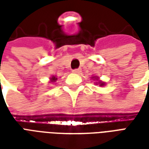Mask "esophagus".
I'll use <instances>...</instances> for the list:
<instances>
[{
  "label": "esophagus",
  "mask_w": 149,
  "mask_h": 149,
  "mask_svg": "<svg viewBox=\"0 0 149 149\" xmlns=\"http://www.w3.org/2000/svg\"><path fill=\"white\" fill-rule=\"evenodd\" d=\"M72 72H73L74 73H80L81 72V68H76V69H73Z\"/></svg>",
  "instance_id": "34e87169"
}]
</instances>
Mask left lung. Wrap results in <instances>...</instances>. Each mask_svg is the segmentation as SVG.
<instances>
[{"label":"left lung","mask_w":149,"mask_h":149,"mask_svg":"<svg viewBox=\"0 0 149 149\" xmlns=\"http://www.w3.org/2000/svg\"><path fill=\"white\" fill-rule=\"evenodd\" d=\"M95 79H96V80H98V78H95ZM97 83H98V84H100V86H103L104 84V82H101V81H99V82H97Z\"/></svg>","instance_id":"1"}]
</instances>
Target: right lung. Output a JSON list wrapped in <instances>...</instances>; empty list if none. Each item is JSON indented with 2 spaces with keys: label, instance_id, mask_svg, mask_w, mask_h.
<instances>
[{
  "label": "right lung",
  "instance_id": "right-lung-1",
  "mask_svg": "<svg viewBox=\"0 0 149 149\" xmlns=\"http://www.w3.org/2000/svg\"><path fill=\"white\" fill-rule=\"evenodd\" d=\"M56 80H57V78L56 77H52L51 78V81H52V82H55Z\"/></svg>",
  "mask_w": 149,
  "mask_h": 149
}]
</instances>
